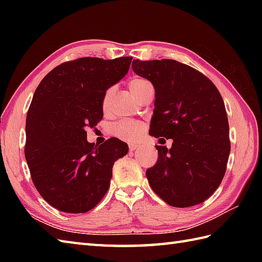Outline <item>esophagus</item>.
Returning <instances> with one entry per match:
<instances>
[{
    "label": "esophagus",
    "mask_w": 262,
    "mask_h": 262,
    "mask_svg": "<svg viewBox=\"0 0 262 262\" xmlns=\"http://www.w3.org/2000/svg\"><path fill=\"white\" fill-rule=\"evenodd\" d=\"M138 147H140V145H138V144H134V143H130L129 144V151L130 152H134L135 149H137Z\"/></svg>",
    "instance_id": "34e87169"
}]
</instances>
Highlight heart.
Listing matches in <instances>:
<instances>
[{
	"mask_svg": "<svg viewBox=\"0 0 262 262\" xmlns=\"http://www.w3.org/2000/svg\"><path fill=\"white\" fill-rule=\"evenodd\" d=\"M151 84L147 80L142 79V77H135L129 82V89L132 93L134 94L136 98L137 94L140 93L144 88ZM111 90L105 92V96L103 99V105L107 104L108 100L110 98ZM145 130V125L141 121H132V120H122L117 122L113 127V134L115 136H118L119 138L126 141H136L142 136V134Z\"/></svg>",
	"mask_w": 262,
	"mask_h": 262,
	"instance_id": "heart-1",
	"label": "heart"
}]
</instances>
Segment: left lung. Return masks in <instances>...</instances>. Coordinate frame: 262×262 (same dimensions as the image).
Listing matches in <instances>:
<instances>
[{"label": "left lung", "mask_w": 262, "mask_h": 262, "mask_svg": "<svg viewBox=\"0 0 262 262\" xmlns=\"http://www.w3.org/2000/svg\"><path fill=\"white\" fill-rule=\"evenodd\" d=\"M132 68L155 90L149 134L173 141L171 148L155 145L149 186L173 207L205 202L223 180L231 151L221 93L208 77L173 59H134Z\"/></svg>", "instance_id": "obj_1"}]
</instances>
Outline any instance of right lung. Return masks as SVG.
<instances>
[{
    "label": "right lung",
    "mask_w": 262,
    "mask_h": 262,
    "mask_svg": "<svg viewBox=\"0 0 262 262\" xmlns=\"http://www.w3.org/2000/svg\"><path fill=\"white\" fill-rule=\"evenodd\" d=\"M133 57H83L58 65L36 89L26 120L25 155L33 185L56 209L86 213L110 186L113 166L128 145L111 137L101 145L85 128L103 116L105 91L124 77Z\"/></svg>",
    "instance_id": "obj_1"
}]
</instances>
